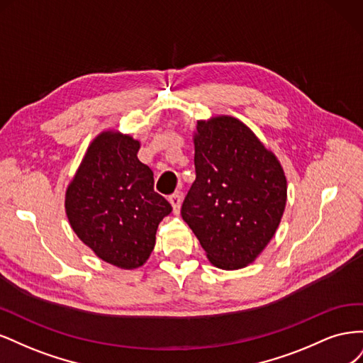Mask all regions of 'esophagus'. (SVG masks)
Masks as SVG:
<instances>
[{
	"label": "esophagus",
	"mask_w": 363,
	"mask_h": 363,
	"mask_svg": "<svg viewBox=\"0 0 363 363\" xmlns=\"http://www.w3.org/2000/svg\"><path fill=\"white\" fill-rule=\"evenodd\" d=\"M182 200H183V195L180 192H175L169 196V203L172 206V211L174 213H179L180 212V206H182Z\"/></svg>",
	"instance_id": "esophagus-1"
}]
</instances>
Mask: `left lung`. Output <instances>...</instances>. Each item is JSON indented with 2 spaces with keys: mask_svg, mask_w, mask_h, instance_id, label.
Masks as SVG:
<instances>
[{
  "mask_svg": "<svg viewBox=\"0 0 363 363\" xmlns=\"http://www.w3.org/2000/svg\"><path fill=\"white\" fill-rule=\"evenodd\" d=\"M192 139L196 177L182 218L213 267L245 268L276 235L286 207L281 163L235 116L196 121Z\"/></svg>",
  "mask_w": 363,
  "mask_h": 363,
  "instance_id": "8db88e82",
  "label": "left lung"
}]
</instances>
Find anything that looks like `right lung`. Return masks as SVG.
<instances>
[{
  "instance_id": "right-lung-1",
  "label": "right lung",
  "mask_w": 363,
  "mask_h": 363,
  "mask_svg": "<svg viewBox=\"0 0 363 363\" xmlns=\"http://www.w3.org/2000/svg\"><path fill=\"white\" fill-rule=\"evenodd\" d=\"M140 142L104 130L87 147L65 194L71 228L94 255L121 269L144 265L159 223L172 207L155 192L152 171L138 159Z\"/></svg>"
}]
</instances>
